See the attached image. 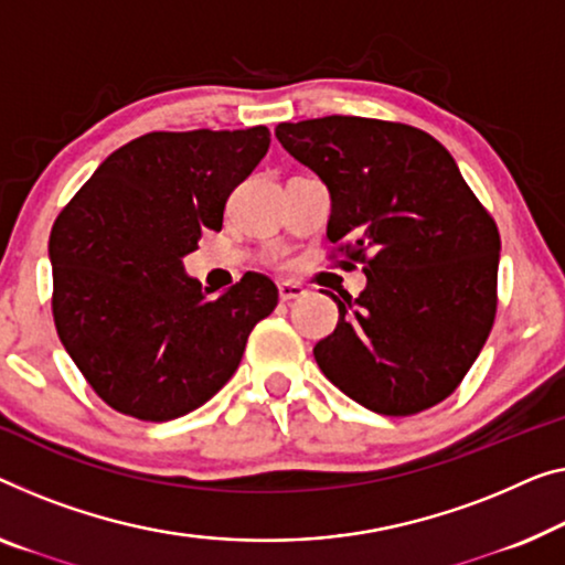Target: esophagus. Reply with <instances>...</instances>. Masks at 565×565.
Masks as SVG:
<instances>
[{
	"instance_id": "obj_1",
	"label": "esophagus",
	"mask_w": 565,
	"mask_h": 565,
	"mask_svg": "<svg viewBox=\"0 0 565 565\" xmlns=\"http://www.w3.org/2000/svg\"><path fill=\"white\" fill-rule=\"evenodd\" d=\"M305 297V289H301L299 284H279V299L284 301V305H291V301H297Z\"/></svg>"
}]
</instances>
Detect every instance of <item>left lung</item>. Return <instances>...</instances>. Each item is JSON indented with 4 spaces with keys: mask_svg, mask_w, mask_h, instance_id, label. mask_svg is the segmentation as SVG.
<instances>
[{
    "mask_svg": "<svg viewBox=\"0 0 565 565\" xmlns=\"http://www.w3.org/2000/svg\"><path fill=\"white\" fill-rule=\"evenodd\" d=\"M276 139L332 195L327 238L365 291L337 299L317 342L322 373L383 416H411L457 391L494 324L500 233L454 157L408 124L324 116Z\"/></svg>",
    "mask_w": 565,
    "mask_h": 565,
    "instance_id": "obj_1",
    "label": "left lung"
}]
</instances>
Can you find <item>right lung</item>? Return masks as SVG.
Masks as SVG:
<instances>
[{
  "label": "right lung",
  "mask_w": 565,
  "mask_h": 565,
  "mask_svg": "<svg viewBox=\"0 0 565 565\" xmlns=\"http://www.w3.org/2000/svg\"><path fill=\"white\" fill-rule=\"evenodd\" d=\"M271 145L266 126L151 131L100 162L50 233L63 348L114 411L172 420L231 381L279 289L248 271L221 297L184 274L202 231Z\"/></svg>",
  "instance_id": "add662e5"
}]
</instances>
